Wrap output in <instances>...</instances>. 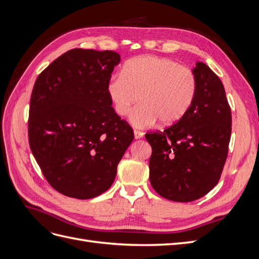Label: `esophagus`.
<instances>
[{"mask_svg":"<svg viewBox=\"0 0 259 259\" xmlns=\"http://www.w3.org/2000/svg\"><path fill=\"white\" fill-rule=\"evenodd\" d=\"M134 136H135V139H140V138L144 137V133L142 131L135 130L134 131Z\"/></svg>","mask_w":259,"mask_h":259,"instance_id":"esophagus-1","label":"esophagus"}]
</instances>
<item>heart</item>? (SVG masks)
Listing matches in <instances>:
<instances>
[{
	"label": "heart",
	"instance_id": "1",
	"mask_svg": "<svg viewBox=\"0 0 259 259\" xmlns=\"http://www.w3.org/2000/svg\"><path fill=\"white\" fill-rule=\"evenodd\" d=\"M116 114L130 115L137 128L178 122L189 110L197 95V79L190 69L176 60L146 55L128 60L123 72L114 73L107 86Z\"/></svg>",
	"mask_w": 259,
	"mask_h": 259
}]
</instances>
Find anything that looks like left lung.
<instances>
[{"label": "left lung", "instance_id": "obj_1", "mask_svg": "<svg viewBox=\"0 0 259 259\" xmlns=\"http://www.w3.org/2000/svg\"><path fill=\"white\" fill-rule=\"evenodd\" d=\"M197 95L188 112L163 132L148 133L149 178L161 197L191 202L217 185L228 154L231 110L221 79L198 61Z\"/></svg>", "mask_w": 259, "mask_h": 259}]
</instances>
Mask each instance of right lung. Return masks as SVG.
<instances>
[{
	"label": "right lung",
	"mask_w": 259,
	"mask_h": 259,
	"mask_svg": "<svg viewBox=\"0 0 259 259\" xmlns=\"http://www.w3.org/2000/svg\"><path fill=\"white\" fill-rule=\"evenodd\" d=\"M119 62L112 51L74 49L54 60L34 83L30 148L46 180L67 197L86 200L107 191L134 139L107 91Z\"/></svg>",
	"instance_id": "right-lung-1"
}]
</instances>
